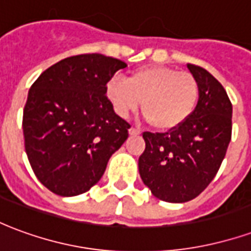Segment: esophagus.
Wrapping results in <instances>:
<instances>
[{
    "label": "esophagus",
    "instance_id": "1",
    "mask_svg": "<svg viewBox=\"0 0 251 251\" xmlns=\"http://www.w3.org/2000/svg\"><path fill=\"white\" fill-rule=\"evenodd\" d=\"M141 131L138 130V129H136V127H130L129 129V134H131V136H137V134H140Z\"/></svg>",
    "mask_w": 251,
    "mask_h": 251
}]
</instances>
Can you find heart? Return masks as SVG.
I'll return each mask as SVG.
<instances>
[{
    "label": "heart",
    "mask_w": 251,
    "mask_h": 251,
    "mask_svg": "<svg viewBox=\"0 0 251 251\" xmlns=\"http://www.w3.org/2000/svg\"><path fill=\"white\" fill-rule=\"evenodd\" d=\"M199 83L187 71L165 66H147L133 71L127 79L111 76L104 97L114 113L127 118L142 102V114L157 130H172L183 125L199 100Z\"/></svg>",
    "instance_id": "1"
}]
</instances>
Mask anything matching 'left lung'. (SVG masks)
Segmentation results:
<instances>
[{"instance_id": "obj_1", "label": "left lung", "mask_w": 251, "mask_h": 251, "mask_svg": "<svg viewBox=\"0 0 251 251\" xmlns=\"http://www.w3.org/2000/svg\"><path fill=\"white\" fill-rule=\"evenodd\" d=\"M199 83V100L183 125L167 133L145 131L138 158L144 184L157 199L184 203L215 177L231 140L232 104L221 83L195 64H187Z\"/></svg>"}]
</instances>
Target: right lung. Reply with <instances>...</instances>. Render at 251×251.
I'll list each match as a JSON object with an SVG mask.
<instances>
[{
  "label": "right lung",
  "instance_id": "right-lung-1",
  "mask_svg": "<svg viewBox=\"0 0 251 251\" xmlns=\"http://www.w3.org/2000/svg\"><path fill=\"white\" fill-rule=\"evenodd\" d=\"M126 63L100 53L66 57L32 84L23 115L25 152L51 192L75 196L103 176L130 125L115 114L104 86Z\"/></svg>",
  "mask_w": 251,
  "mask_h": 251
}]
</instances>
